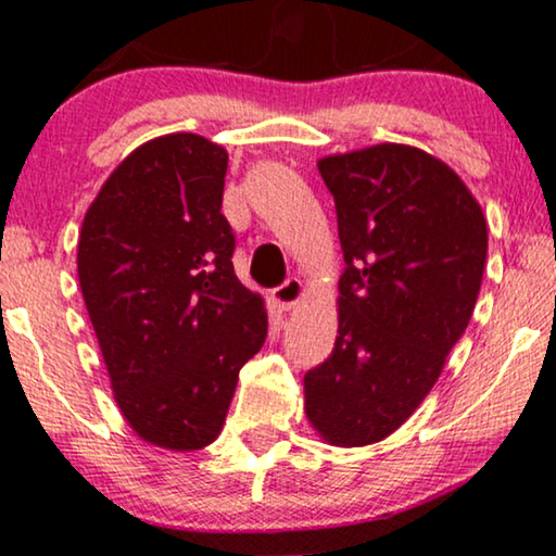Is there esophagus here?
I'll use <instances>...</instances> for the list:
<instances>
[{
  "label": "esophagus",
  "mask_w": 556,
  "mask_h": 556,
  "mask_svg": "<svg viewBox=\"0 0 556 556\" xmlns=\"http://www.w3.org/2000/svg\"><path fill=\"white\" fill-rule=\"evenodd\" d=\"M270 299L280 311H291V308L299 306V301L303 299V283L299 278H288L286 283L273 288Z\"/></svg>",
  "instance_id": "esophagus-1"
}]
</instances>
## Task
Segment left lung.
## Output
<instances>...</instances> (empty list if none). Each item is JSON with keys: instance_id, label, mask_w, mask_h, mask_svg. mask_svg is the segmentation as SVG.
Here are the masks:
<instances>
[{"instance_id": "obj_1", "label": "left lung", "mask_w": 556, "mask_h": 556, "mask_svg": "<svg viewBox=\"0 0 556 556\" xmlns=\"http://www.w3.org/2000/svg\"><path fill=\"white\" fill-rule=\"evenodd\" d=\"M346 268L333 352L303 377L306 415L331 445L377 443L420 407L481 291V204L440 159L405 143L326 156Z\"/></svg>"}]
</instances>
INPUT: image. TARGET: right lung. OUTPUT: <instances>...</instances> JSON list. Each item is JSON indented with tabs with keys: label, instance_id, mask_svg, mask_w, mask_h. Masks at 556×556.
Masks as SVG:
<instances>
[{
	"label": "right lung",
	"instance_id": "right-lung-1",
	"mask_svg": "<svg viewBox=\"0 0 556 556\" xmlns=\"http://www.w3.org/2000/svg\"><path fill=\"white\" fill-rule=\"evenodd\" d=\"M227 151L169 134L131 151L83 219L78 278L113 394L136 435L197 451L223 430L242 364L268 333L235 276Z\"/></svg>",
	"mask_w": 556,
	"mask_h": 556
}]
</instances>
